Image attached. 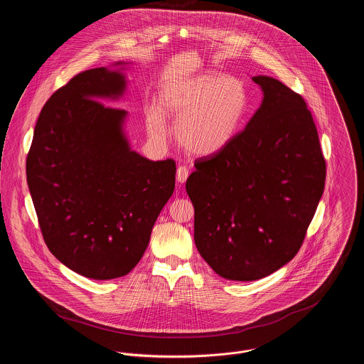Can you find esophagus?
<instances>
[{
    "label": "esophagus",
    "instance_id": "esophagus-1",
    "mask_svg": "<svg viewBox=\"0 0 364 364\" xmlns=\"http://www.w3.org/2000/svg\"><path fill=\"white\" fill-rule=\"evenodd\" d=\"M188 176H189V169H188L186 166H179V168L176 169V181H178L179 183L186 182Z\"/></svg>",
    "mask_w": 364,
    "mask_h": 364
}]
</instances>
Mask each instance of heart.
I'll return each mask as SVG.
<instances>
[{
  "mask_svg": "<svg viewBox=\"0 0 364 364\" xmlns=\"http://www.w3.org/2000/svg\"><path fill=\"white\" fill-rule=\"evenodd\" d=\"M161 109L147 114L149 134L166 141L169 129L164 112L176 123L179 146L191 156H215L238 136L248 112V92L242 81L202 73L168 84L161 94Z\"/></svg>",
  "mask_w": 364,
  "mask_h": 364,
  "instance_id": "obj_1",
  "label": "heart"
}]
</instances>
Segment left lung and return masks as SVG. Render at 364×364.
I'll use <instances>...</instances> for the list:
<instances>
[{
    "label": "left lung",
    "instance_id": "obj_1",
    "mask_svg": "<svg viewBox=\"0 0 364 364\" xmlns=\"http://www.w3.org/2000/svg\"><path fill=\"white\" fill-rule=\"evenodd\" d=\"M262 102L224 151L198 159L186 181L195 244L221 277L252 282L299 252L325 185V159L304 100L255 75Z\"/></svg>",
    "mask_w": 364,
    "mask_h": 364
}]
</instances>
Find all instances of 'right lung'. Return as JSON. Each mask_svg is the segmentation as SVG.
Returning a JSON list of instances; mask_svg holds the SVG:
<instances>
[{"label":"right lung","instance_id":"right-lung-1","mask_svg":"<svg viewBox=\"0 0 364 364\" xmlns=\"http://www.w3.org/2000/svg\"><path fill=\"white\" fill-rule=\"evenodd\" d=\"M124 61L87 70L43 106L26 158L39 225L53 255L75 273L109 280L144 255L156 217L175 189L173 159L132 150L116 102Z\"/></svg>","mask_w":364,"mask_h":364}]
</instances>
